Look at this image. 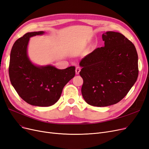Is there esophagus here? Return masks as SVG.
<instances>
[{"label":"esophagus","mask_w":149,"mask_h":149,"mask_svg":"<svg viewBox=\"0 0 149 149\" xmlns=\"http://www.w3.org/2000/svg\"><path fill=\"white\" fill-rule=\"evenodd\" d=\"M75 71H76V74H79L80 71H81V69H80L79 67H76Z\"/></svg>","instance_id":"34e87169"}]
</instances>
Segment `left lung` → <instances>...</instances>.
I'll return each instance as SVG.
<instances>
[{
    "label": "left lung",
    "mask_w": 149,
    "mask_h": 149,
    "mask_svg": "<svg viewBox=\"0 0 149 149\" xmlns=\"http://www.w3.org/2000/svg\"><path fill=\"white\" fill-rule=\"evenodd\" d=\"M104 47L81 60V93L88 104L107 107L121 100L137 79L138 55L134 45L122 34H102Z\"/></svg>",
    "instance_id": "1"
}]
</instances>
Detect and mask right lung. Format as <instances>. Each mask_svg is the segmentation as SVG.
<instances>
[{"mask_svg":"<svg viewBox=\"0 0 149 149\" xmlns=\"http://www.w3.org/2000/svg\"><path fill=\"white\" fill-rule=\"evenodd\" d=\"M44 31L26 33L14 43L10 52L9 77L12 85L28 104L38 107L55 104L64 86L75 75V67L59 70L52 65L38 66L28 57L29 38L42 35Z\"/></svg>","mask_w":149,"mask_h":149,"instance_id":"add662e5","label":"right lung"}]
</instances>
